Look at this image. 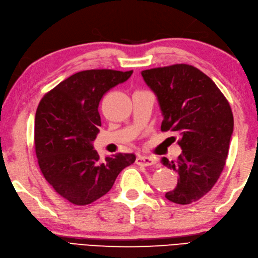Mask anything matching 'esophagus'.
Listing matches in <instances>:
<instances>
[{
	"mask_svg": "<svg viewBox=\"0 0 258 258\" xmlns=\"http://www.w3.org/2000/svg\"><path fill=\"white\" fill-rule=\"evenodd\" d=\"M136 163L138 166H144V167H149L153 166V164L156 163L155 158L153 157H148V156H138L136 158Z\"/></svg>",
	"mask_w": 258,
	"mask_h": 258,
	"instance_id": "esophagus-1",
	"label": "esophagus"
}]
</instances>
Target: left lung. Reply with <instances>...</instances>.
<instances>
[{
	"label": "left lung",
	"mask_w": 258,
	"mask_h": 258,
	"mask_svg": "<svg viewBox=\"0 0 258 258\" xmlns=\"http://www.w3.org/2000/svg\"><path fill=\"white\" fill-rule=\"evenodd\" d=\"M157 97L162 131L180 136L182 154L161 163L179 175L166 198L175 204L194 203L213 188L226 164L233 134V114L222 92L211 79L187 64L142 72Z\"/></svg>",
	"instance_id": "obj_1"
}]
</instances>
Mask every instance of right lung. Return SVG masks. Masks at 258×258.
Instances as JSON below:
<instances>
[{
  "label": "right lung",
  "instance_id": "1",
  "mask_svg": "<svg viewBox=\"0 0 258 258\" xmlns=\"http://www.w3.org/2000/svg\"><path fill=\"white\" fill-rule=\"evenodd\" d=\"M133 71L89 70L76 73L48 92L35 116V145L41 172L55 192L74 205H88L107 194L134 154L105 156L94 142L101 126L99 102Z\"/></svg>",
  "mask_w": 258,
  "mask_h": 258
}]
</instances>
